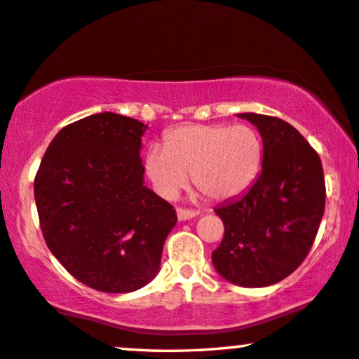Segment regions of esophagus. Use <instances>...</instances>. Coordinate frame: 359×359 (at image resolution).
<instances>
[{
    "instance_id": "obj_1",
    "label": "esophagus",
    "mask_w": 359,
    "mask_h": 359,
    "mask_svg": "<svg viewBox=\"0 0 359 359\" xmlns=\"http://www.w3.org/2000/svg\"><path fill=\"white\" fill-rule=\"evenodd\" d=\"M198 213H200L198 210H192V208H184V207H177V218H179L180 222H185V219L195 218V217H197Z\"/></svg>"
}]
</instances>
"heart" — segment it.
<instances>
[{
  "label": "heart",
  "mask_w": 359,
  "mask_h": 359,
  "mask_svg": "<svg viewBox=\"0 0 359 359\" xmlns=\"http://www.w3.org/2000/svg\"><path fill=\"white\" fill-rule=\"evenodd\" d=\"M262 142L248 124H185L147 151L144 167L157 192L174 197L192 175L195 187L213 200L236 197L261 170Z\"/></svg>",
  "instance_id": "obj_1"
}]
</instances>
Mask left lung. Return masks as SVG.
Returning <instances> with one entry per match:
<instances>
[{
  "label": "left lung",
  "instance_id": "obj_1",
  "mask_svg": "<svg viewBox=\"0 0 359 359\" xmlns=\"http://www.w3.org/2000/svg\"><path fill=\"white\" fill-rule=\"evenodd\" d=\"M262 137V170L250 190L215 208L224 235L215 269L241 287H266L302 264L325 212L322 161L284 119L240 113Z\"/></svg>",
  "mask_w": 359,
  "mask_h": 359
}]
</instances>
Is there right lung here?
<instances>
[{"label":"right lung","mask_w":359,"mask_h":359,"mask_svg":"<svg viewBox=\"0 0 359 359\" xmlns=\"http://www.w3.org/2000/svg\"><path fill=\"white\" fill-rule=\"evenodd\" d=\"M147 124L97 113L62 128L34 180L42 235L76 280L100 292L144 287L161 267L177 215L144 185Z\"/></svg>","instance_id":"1"}]
</instances>
